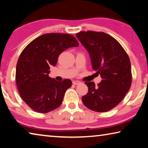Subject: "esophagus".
Listing matches in <instances>:
<instances>
[{"mask_svg":"<svg viewBox=\"0 0 148 148\" xmlns=\"http://www.w3.org/2000/svg\"><path fill=\"white\" fill-rule=\"evenodd\" d=\"M80 83H81V82L79 81H73V84L74 85H78V84H79Z\"/></svg>","mask_w":148,"mask_h":148,"instance_id":"esophagus-1","label":"esophagus"}]
</instances>
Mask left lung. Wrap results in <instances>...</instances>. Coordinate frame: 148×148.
I'll list each match as a JSON object with an SVG mask.
<instances>
[{
	"label": "left lung",
	"mask_w": 148,
	"mask_h": 148,
	"mask_svg": "<svg viewBox=\"0 0 148 148\" xmlns=\"http://www.w3.org/2000/svg\"><path fill=\"white\" fill-rule=\"evenodd\" d=\"M76 36L89 53L92 69L102 78L97 86L85 82L88 92L82 101L93 111L107 112L122 101L130 88L129 57L116 40L103 32H80Z\"/></svg>",
	"instance_id": "8db88e82"
}]
</instances>
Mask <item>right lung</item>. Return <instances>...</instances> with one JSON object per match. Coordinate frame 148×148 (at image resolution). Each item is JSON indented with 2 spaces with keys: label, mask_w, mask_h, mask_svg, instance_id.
<instances>
[{
  "label": "right lung",
  "mask_w": 148,
  "mask_h": 148,
  "mask_svg": "<svg viewBox=\"0 0 148 148\" xmlns=\"http://www.w3.org/2000/svg\"><path fill=\"white\" fill-rule=\"evenodd\" d=\"M79 43L67 34H45L29 43L17 61L16 82L22 100L35 112L47 113L62 103L67 88L71 87L69 79L57 81L49 77V69L57 64L58 57Z\"/></svg>",
  "instance_id": "add662e5"
}]
</instances>
